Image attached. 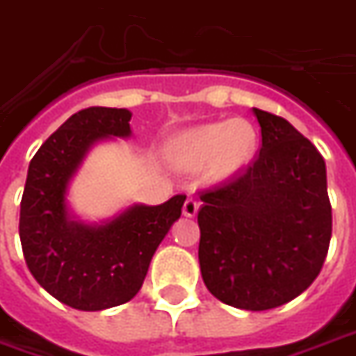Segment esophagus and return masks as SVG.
I'll return each mask as SVG.
<instances>
[{
	"instance_id": "esophagus-1",
	"label": "esophagus",
	"mask_w": 356,
	"mask_h": 356,
	"mask_svg": "<svg viewBox=\"0 0 356 356\" xmlns=\"http://www.w3.org/2000/svg\"><path fill=\"white\" fill-rule=\"evenodd\" d=\"M197 210H199V201L193 199V197H188V199H186V203H184V209H181L184 216L193 218L197 214Z\"/></svg>"
}]
</instances>
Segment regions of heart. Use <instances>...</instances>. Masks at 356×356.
<instances>
[{
	"mask_svg": "<svg viewBox=\"0 0 356 356\" xmlns=\"http://www.w3.org/2000/svg\"><path fill=\"white\" fill-rule=\"evenodd\" d=\"M256 131L245 119L201 124L181 134L170 147L178 167H201L210 161V172L227 178L248 165L256 149Z\"/></svg>",
	"mask_w": 356,
	"mask_h": 356,
	"instance_id": "1",
	"label": "heart"
}]
</instances>
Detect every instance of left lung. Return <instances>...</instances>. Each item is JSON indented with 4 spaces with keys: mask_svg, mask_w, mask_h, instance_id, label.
Here are the masks:
<instances>
[{
    "mask_svg": "<svg viewBox=\"0 0 356 356\" xmlns=\"http://www.w3.org/2000/svg\"><path fill=\"white\" fill-rule=\"evenodd\" d=\"M261 147L252 165L199 191V264L210 294L232 307L284 305L315 281L328 254L326 165L286 119L254 108Z\"/></svg>",
    "mask_w": 356,
    "mask_h": 356,
    "instance_id": "8db88e82",
    "label": "left lung"
}]
</instances>
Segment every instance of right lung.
<instances>
[{
	"instance_id": "add662e5",
	"label": "right lung",
	"mask_w": 356,
	"mask_h": 356,
	"mask_svg": "<svg viewBox=\"0 0 356 356\" xmlns=\"http://www.w3.org/2000/svg\"><path fill=\"white\" fill-rule=\"evenodd\" d=\"M131 111L92 106L58 127L30 161L20 201V243L33 279L58 302L100 311L138 294L159 243L186 195L136 204L100 227L70 220L68 180L96 140L131 134Z\"/></svg>"
}]
</instances>
